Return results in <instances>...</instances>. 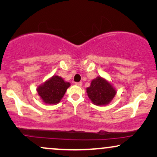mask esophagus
<instances>
[{
    "label": "esophagus",
    "mask_w": 157,
    "mask_h": 157,
    "mask_svg": "<svg viewBox=\"0 0 157 157\" xmlns=\"http://www.w3.org/2000/svg\"><path fill=\"white\" fill-rule=\"evenodd\" d=\"M76 85L78 86H82V82H76Z\"/></svg>",
    "instance_id": "obj_1"
}]
</instances>
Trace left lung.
Listing matches in <instances>:
<instances>
[{
	"label": "left lung",
	"mask_w": 157,
	"mask_h": 157,
	"mask_svg": "<svg viewBox=\"0 0 157 157\" xmlns=\"http://www.w3.org/2000/svg\"><path fill=\"white\" fill-rule=\"evenodd\" d=\"M86 92L89 99L97 106L109 104L117 94L113 85L101 76L91 81L90 86L86 89Z\"/></svg>",
	"instance_id": "8db88e82"
}]
</instances>
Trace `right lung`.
Masks as SVG:
<instances>
[{
	"instance_id": "obj_1",
	"label": "right lung",
	"mask_w": 157,
	"mask_h": 157,
	"mask_svg": "<svg viewBox=\"0 0 157 157\" xmlns=\"http://www.w3.org/2000/svg\"><path fill=\"white\" fill-rule=\"evenodd\" d=\"M71 83L61 76H53L43 84L38 86L37 91L43 101L47 104H56L61 101Z\"/></svg>"
}]
</instances>
